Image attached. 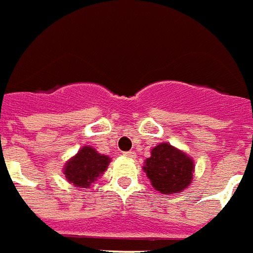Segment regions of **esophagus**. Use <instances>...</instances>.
I'll use <instances>...</instances> for the list:
<instances>
[{
    "label": "esophagus",
    "mask_w": 253,
    "mask_h": 253,
    "mask_svg": "<svg viewBox=\"0 0 253 253\" xmlns=\"http://www.w3.org/2000/svg\"><path fill=\"white\" fill-rule=\"evenodd\" d=\"M123 155L127 157V158H135L136 157V154L134 153V151H126V153H123Z\"/></svg>",
    "instance_id": "1"
}]
</instances>
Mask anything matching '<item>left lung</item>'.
Masks as SVG:
<instances>
[{
	"mask_svg": "<svg viewBox=\"0 0 253 253\" xmlns=\"http://www.w3.org/2000/svg\"><path fill=\"white\" fill-rule=\"evenodd\" d=\"M143 171L157 192L175 194L184 192L193 182L194 160L185 151L164 142L151 149Z\"/></svg>",
	"mask_w": 253,
	"mask_h": 253,
	"instance_id": "8db88e82",
	"label": "left lung"
}]
</instances>
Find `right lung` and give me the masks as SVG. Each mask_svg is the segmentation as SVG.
<instances>
[{"mask_svg": "<svg viewBox=\"0 0 253 253\" xmlns=\"http://www.w3.org/2000/svg\"><path fill=\"white\" fill-rule=\"evenodd\" d=\"M111 158L100 154L92 146H83L74 157H71L63 166V174L69 184L75 188L88 189L91 184L107 170Z\"/></svg>", "mask_w": 253, "mask_h": 253, "instance_id": "1", "label": "right lung"}]
</instances>
